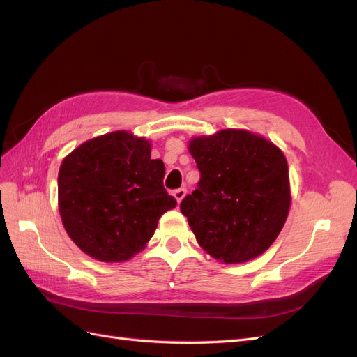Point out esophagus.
I'll return each mask as SVG.
<instances>
[{"label": "esophagus", "mask_w": 357, "mask_h": 357, "mask_svg": "<svg viewBox=\"0 0 357 357\" xmlns=\"http://www.w3.org/2000/svg\"><path fill=\"white\" fill-rule=\"evenodd\" d=\"M185 195H186V189L185 188H180V189L174 190V197H176L177 202H181V199L185 198Z\"/></svg>", "instance_id": "obj_1"}]
</instances>
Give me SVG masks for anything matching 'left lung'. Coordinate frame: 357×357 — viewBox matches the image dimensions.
<instances>
[{
    "label": "left lung",
    "mask_w": 357,
    "mask_h": 357,
    "mask_svg": "<svg viewBox=\"0 0 357 357\" xmlns=\"http://www.w3.org/2000/svg\"><path fill=\"white\" fill-rule=\"evenodd\" d=\"M198 188L183 198L197 241L225 264H241L274 243L290 207L287 160L268 139L240 129L193 138Z\"/></svg>",
    "instance_id": "1"
}]
</instances>
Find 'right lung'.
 <instances>
[{
  "label": "right lung",
  "mask_w": 357,
  "mask_h": 357,
  "mask_svg": "<svg viewBox=\"0 0 357 357\" xmlns=\"http://www.w3.org/2000/svg\"><path fill=\"white\" fill-rule=\"evenodd\" d=\"M150 143L117 131L89 139L63 159L58 176L62 223L82 250L102 262L128 261L152 238L177 201Z\"/></svg>",
  "instance_id": "right-lung-1"
}]
</instances>
